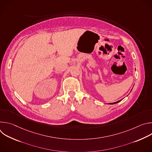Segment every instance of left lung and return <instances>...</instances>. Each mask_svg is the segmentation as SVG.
I'll return each instance as SVG.
<instances>
[{"label":"left lung","instance_id":"obj_1","mask_svg":"<svg viewBox=\"0 0 152 152\" xmlns=\"http://www.w3.org/2000/svg\"><path fill=\"white\" fill-rule=\"evenodd\" d=\"M122 100H119V101H117V102H114V103H110V104H115V103H118V102H120V101H121Z\"/></svg>","mask_w":152,"mask_h":152}]
</instances>
